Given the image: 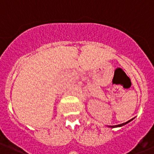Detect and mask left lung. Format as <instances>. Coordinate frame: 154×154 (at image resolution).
Wrapping results in <instances>:
<instances>
[{
    "label": "left lung",
    "mask_w": 154,
    "mask_h": 154,
    "mask_svg": "<svg viewBox=\"0 0 154 154\" xmlns=\"http://www.w3.org/2000/svg\"><path fill=\"white\" fill-rule=\"evenodd\" d=\"M130 121H132V119L129 120V121H128V122H127L122 123V124H121V125H110V126H109V127H111V128H115V127H121V126H122V125H125L127 124V123H129V122H130Z\"/></svg>",
    "instance_id": "left-lung-1"
}]
</instances>
